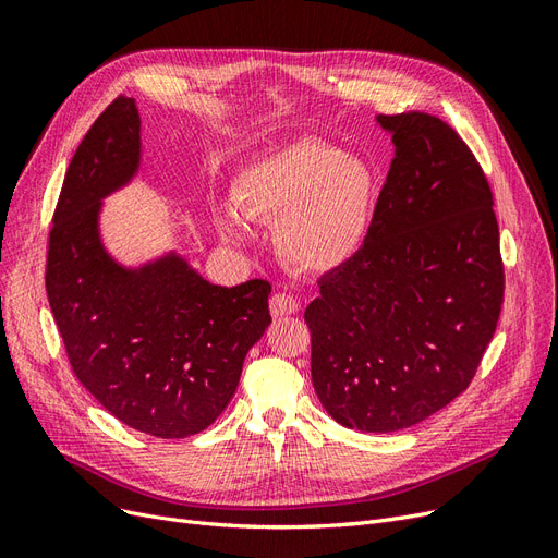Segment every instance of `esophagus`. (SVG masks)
Wrapping results in <instances>:
<instances>
[{"mask_svg": "<svg viewBox=\"0 0 558 558\" xmlns=\"http://www.w3.org/2000/svg\"><path fill=\"white\" fill-rule=\"evenodd\" d=\"M300 310V302L291 293H275L269 298V312H272L275 318L291 316Z\"/></svg>", "mask_w": 558, "mask_h": 558, "instance_id": "1", "label": "esophagus"}]
</instances>
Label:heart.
I'll use <instances>...</instances> for the list:
<instances>
[{"instance_id": "b5f03b06", "label": "heart", "mask_w": 558, "mask_h": 558, "mask_svg": "<svg viewBox=\"0 0 558 558\" xmlns=\"http://www.w3.org/2000/svg\"><path fill=\"white\" fill-rule=\"evenodd\" d=\"M379 183L365 158L320 140H298L251 160L232 197L246 216L275 223L279 258L307 275H328L356 258L377 207ZM221 230L244 238L242 218L221 214Z\"/></svg>"}]
</instances>
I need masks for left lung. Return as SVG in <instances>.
I'll return each instance as SVG.
<instances>
[{
  "label": "left lung",
  "instance_id": "1",
  "mask_svg": "<svg viewBox=\"0 0 558 558\" xmlns=\"http://www.w3.org/2000/svg\"><path fill=\"white\" fill-rule=\"evenodd\" d=\"M393 160L356 258L305 310L312 384L347 428H410L463 393L496 332L502 260L475 156L428 113L377 116Z\"/></svg>",
  "mask_w": 558,
  "mask_h": 558
}]
</instances>
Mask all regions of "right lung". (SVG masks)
<instances>
[{
  "mask_svg": "<svg viewBox=\"0 0 558 558\" xmlns=\"http://www.w3.org/2000/svg\"><path fill=\"white\" fill-rule=\"evenodd\" d=\"M142 170V118L121 95L64 174L48 240L46 293L76 379L125 426L189 437L238 391L248 349L272 324V286H216L170 248L140 265L102 240L105 199Z\"/></svg>",
  "mask_w": 558,
  "mask_h": 558,
  "instance_id": "add662e5",
  "label": "right lung"
}]
</instances>
